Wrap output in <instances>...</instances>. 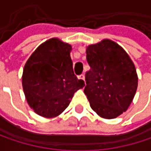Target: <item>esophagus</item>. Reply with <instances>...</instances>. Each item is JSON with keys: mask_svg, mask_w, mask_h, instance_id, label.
Returning a JSON list of instances; mask_svg holds the SVG:
<instances>
[{"mask_svg": "<svg viewBox=\"0 0 151 151\" xmlns=\"http://www.w3.org/2000/svg\"><path fill=\"white\" fill-rule=\"evenodd\" d=\"M78 78H79V79H82V80H85V75H84V74L79 75L78 76Z\"/></svg>", "mask_w": 151, "mask_h": 151, "instance_id": "34e87169", "label": "esophagus"}]
</instances>
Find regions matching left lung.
Returning a JSON list of instances; mask_svg holds the SVG:
<instances>
[{"instance_id":"8db88e82","label":"left lung","mask_w":151,"mask_h":151,"mask_svg":"<svg viewBox=\"0 0 151 151\" xmlns=\"http://www.w3.org/2000/svg\"><path fill=\"white\" fill-rule=\"evenodd\" d=\"M91 69L86 73L84 93L101 118L114 119L127 111L136 94V67L124 49L110 39L86 47Z\"/></svg>"}]
</instances>
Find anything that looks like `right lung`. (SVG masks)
<instances>
[{"instance_id":"add662e5","label":"right lung","mask_w":151,"mask_h":151,"mask_svg":"<svg viewBox=\"0 0 151 151\" xmlns=\"http://www.w3.org/2000/svg\"><path fill=\"white\" fill-rule=\"evenodd\" d=\"M71 50V45L53 37L38 46L24 65L22 84L25 98L40 116L59 115L74 93L85 86L74 75Z\"/></svg>"}]
</instances>
